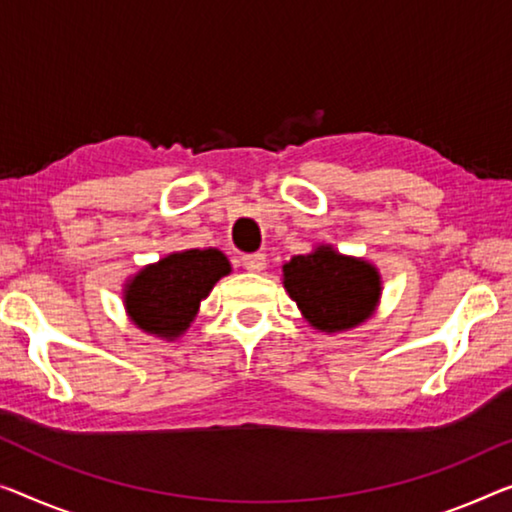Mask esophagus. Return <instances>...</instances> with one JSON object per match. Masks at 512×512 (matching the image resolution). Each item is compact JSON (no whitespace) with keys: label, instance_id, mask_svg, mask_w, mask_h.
I'll list each match as a JSON object with an SVG mask.
<instances>
[{"label":"esophagus","instance_id":"1","mask_svg":"<svg viewBox=\"0 0 512 512\" xmlns=\"http://www.w3.org/2000/svg\"><path fill=\"white\" fill-rule=\"evenodd\" d=\"M242 261V265H245V270H249V272H261L263 267H265V254H245L240 258Z\"/></svg>","mask_w":512,"mask_h":512}]
</instances>
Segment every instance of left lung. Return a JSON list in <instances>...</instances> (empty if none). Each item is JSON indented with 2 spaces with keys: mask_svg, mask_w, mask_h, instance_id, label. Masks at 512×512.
<instances>
[{
  "mask_svg": "<svg viewBox=\"0 0 512 512\" xmlns=\"http://www.w3.org/2000/svg\"><path fill=\"white\" fill-rule=\"evenodd\" d=\"M283 288L311 327L332 334L373 316L382 281L377 267L364 258L343 256L329 245H320L283 265Z\"/></svg>",
  "mask_w": 512,
  "mask_h": 512,
  "instance_id": "left-lung-1",
  "label": "left lung"
}]
</instances>
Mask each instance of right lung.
Returning <instances> with one entry per match:
<instances>
[{"instance_id": "1", "label": "right lung", "mask_w": 512, "mask_h": 512, "mask_svg": "<svg viewBox=\"0 0 512 512\" xmlns=\"http://www.w3.org/2000/svg\"><path fill=\"white\" fill-rule=\"evenodd\" d=\"M229 272V258L219 249L174 251L125 283V311L139 329L174 341L192 325L212 286Z\"/></svg>"}]
</instances>
